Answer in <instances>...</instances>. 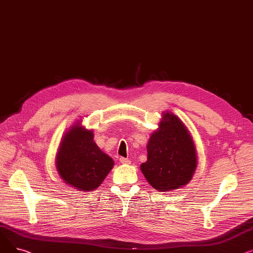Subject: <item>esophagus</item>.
Wrapping results in <instances>:
<instances>
[{"label":"esophagus","mask_w":253,"mask_h":253,"mask_svg":"<svg viewBox=\"0 0 253 253\" xmlns=\"http://www.w3.org/2000/svg\"><path fill=\"white\" fill-rule=\"evenodd\" d=\"M120 162H121L122 164H130V160L129 159H127V158H123V157H121L120 158Z\"/></svg>","instance_id":"esophagus-1"}]
</instances>
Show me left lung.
I'll return each mask as SVG.
<instances>
[{
    "mask_svg": "<svg viewBox=\"0 0 253 253\" xmlns=\"http://www.w3.org/2000/svg\"><path fill=\"white\" fill-rule=\"evenodd\" d=\"M148 143V161L140 169L152 187L160 192L177 189L191 180L197 166L193 139L183 123L166 113Z\"/></svg>",
    "mask_w": 253,
    "mask_h": 253,
    "instance_id": "left-lung-1",
    "label": "left lung"
}]
</instances>
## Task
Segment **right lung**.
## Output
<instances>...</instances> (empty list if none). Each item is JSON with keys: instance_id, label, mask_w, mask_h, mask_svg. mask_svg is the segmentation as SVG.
Masks as SVG:
<instances>
[{"instance_id": "1", "label": "right lung", "mask_w": 253, "mask_h": 253, "mask_svg": "<svg viewBox=\"0 0 253 253\" xmlns=\"http://www.w3.org/2000/svg\"><path fill=\"white\" fill-rule=\"evenodd\" d=\"M61 178L80 191L95 190L114 166L113 159L93 141L91 130L74 126L65 134L56 159Z\"/></svg>"}]
</instances>
